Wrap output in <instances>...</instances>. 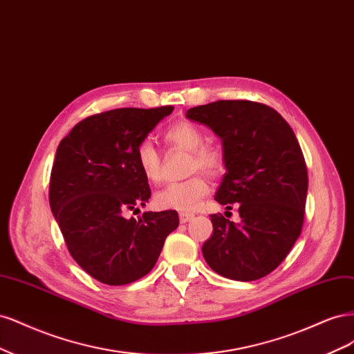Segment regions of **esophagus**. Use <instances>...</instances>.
Instances as JSON below:
<instances>
[{"instance_id": "obj_1", "label": "esophagus", "mask_w": 354, "mask_h": 354, "mask_svg": "<svg viewBox=\"0 0 354 354\" xmlns=\"http://www.w3.org/2000/svg\"><path fill=\"white\" fill-rule=\"evenodd\" d=\"M191 219H192V214H191V213H180V214H179L180 223H187V222L191 221Z\"/></svg>"}]
</instances>
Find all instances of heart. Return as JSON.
<instances>
[{
    "label": "heart",
    "mask_w": 354,
    "mask_h": 354,
    "mask_svg": "<svg viewBox=\"0 0 354 354\" xmlns=\"http://www.w3.org/2000/svg\"><path fill=\"white\" fill-rule=\"evenodd\" d=\"M163 140L167 145L188 151V169L203 170L210 176H218L225 170V154L221 148L206 144V133L198 124L182 120L170 124L163 132ZM136 163L144 178L150 182L160 180L162 158L154 144L144 140L136 147ZM209 191V184L201 174L194 175L185 180L167 184L156 194L154 203L162 210L192 212L200 200Z\"/></svg>",
    "instance_id": "1"
}]
</instances>
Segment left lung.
Masks as SVG:
<instances>
[{
	"label": "left lung",
	"mask_w": 354,
	"mask_h": 354,
	"mask_svg": "<svg viewBox=\"0 0 354 354\" xmlns=\"http://www.w3.org/2000/svg\"><path fill=\"white\" fill-rule=\"evenodd\" d=\"M187 118L222 140L226 174L214 200L241 222L210 214L213 235L203 256L219 275L256 281L275 270L301 232L307 167L300 144L277 110L247 100H221L192 107Z\"/></svg>",
	"instance_id": "left-lung-1"
}]
</instances>
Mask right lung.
Wrapping results in <instances>:
<instances>
[{"label":"right lung","mask_w":354,"mask_h":354,"mask_svg":"<svg viewBox=\"0 0 354 354\" xmlns=\"http://www.w3.org/2000/svg\"><path fill=\"white\" fill-rule=\"evenodd\" d=\"M172 111L163 106L98 113L75 124L57 147L50 207L71 256L102 283L145 277L179 225L175 210L145 212L140 221L124 218L151 197L136 147Z\"/></svg>","instance_id":"1"}]
</instances>
